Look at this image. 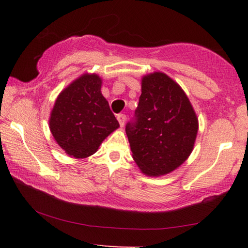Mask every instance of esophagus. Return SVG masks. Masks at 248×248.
Listing matches in <instances>:
<instances>
[{
    "mask_svg": "<svg viewBox=\"0 0 248 248\" xmlns=\"http://www.w3.org/2000/svg\"><path fill=\"white\" fill-rule=\"evenodd\" d=\"M125 120H126V116H125L124 114H118L117 115V121H118V123H120V125H121L122 127L124 126Z\"/></svg>",
    "mask_w": 248,
    "mask_h": 248,
    "instance_id": "obj_1",
    "label": "esophagus"
}]
</instances>
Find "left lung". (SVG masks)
I'll return each mask as SVG.
<instances>
[{"mask_svg": "<svg viewBox=\"0 0 248 248\" xmlns=\"http://www.w3.org/2000/svg\"><path fill=\"white\" fill-rule=\"evenodd\" d=\"M198 127L194 109L174 80L161 72L142 79L139 105L125 132L145 175H165L179 167L191 155Z\"/></svg>", "mask_w": 248, "mask_h": 248, "instance_id": "obj_1", "label": "left lung"}]
</instances>
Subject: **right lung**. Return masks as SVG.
<instances>
[{
    "instance_id": "right-lung-1",
    "label": "right lung",
    "mask_w": 248,
    "mask_h": 248,
    "mask_svg": "<svg viewBox=\"0 0 248 248\" xmlns=\"http://www.w3.org/2000/svg\"><path fill=\"white\" fill-rule=\"evenodd\" d=\"M97 74H84L64 89L49 120L54 139L67 155L87 158L120 126L100 91Z\"/></svg>"
}]
</instances>
